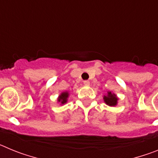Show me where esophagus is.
I'll list each match as a JSON object with an SVG mask.
<instances>
[{
    "instance_id": "obj_1",
    "label": "esophagus",
    "mask_w": 158,
    "mask_h": 158,
    "mask_svg": "<svg viewBox=\"0 0 158 158\" xmlns=\"http://www.w3.org/2000/svg\"><path fill=\"white\" fill-rule=\"evenodd\" d=\"M84 85L85 86H89V85H90V82H89V81H84Z\"/></svg>"
}]
</instances>
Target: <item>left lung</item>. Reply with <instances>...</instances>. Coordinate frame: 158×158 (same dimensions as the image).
Returning a JSON list of instances; mask_svg holds the SVG:
<instances>
[{"label":"left lung","mask_w":158,"mask_h":158,"mask_svg":"<svg viewBox=\"0 0 158 158\" xmlns=\"http://www.w3.org/2000/svg\"><path fill=\"white\" fill-rule=\"evenodd\" d=\"M104 100L105 104L111 107L116 106L118 104V97L116 95L112 93L111 92H107V94L106 96H104Z\"/></svg>","instance_id":"8db88e82"}]
</instances>
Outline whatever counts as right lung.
Listing matches in <instances>:
<instances>
[{"label": "right lung", "instance_id": "right-lung-1", "mask_svg": "<svg viewBox=\"0 0 158 158\" xmlns=\"http://www.w3.org/2000/svg\"><path fill=\"white\" fill-rule=\"evenodd\" d=\"M68 97H69V93L68 92H63L58 96V102H59L61 104H65L67 100H68Z\"/></svg>", "mask_w": 158, "mask_h": 158}]
</instances>
